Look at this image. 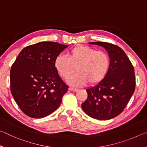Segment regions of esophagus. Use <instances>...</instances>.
Listing matches in <instances>:
<instances>
[{
	"instance_id": "esophagus-1",
	"label": "esophagus",
	"mask_w": 147,
	"mask_h": 147,
	"mask_svg": "<svg viewBox=\"0 0 147 147\" xmlns=\"http://www.w3.org/2000/svg\"><path fill=\"white\" fill-rule=\"evenodd\" d=\"M69 91H78V89H76V88H69Z\"/></svg>"
}]
</instances>
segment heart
I'll return each mask as SVG.
<instances>
[{"label":"heart","mask_w":147,"mask_h":147,"mask_svg":"<svg viewBox=\"0 0 147 147\" xmlns=\"http://www.w3.org/2000/svg\"><path fill=\"white\" fill-rule=\"evenodd\" d=\"M68 57L59 54L55 59V67L62 78L68 79L76 67L77 73L68 80L69 84L80 86L88 82L94 85L106 75L110 65L108 54L91 47L78 45L69 51Z\"/></svg>","instance_id":"b5f03b06"}]
</instances>
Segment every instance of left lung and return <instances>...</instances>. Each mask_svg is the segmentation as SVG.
<instances>
[{"label": "left lung", "mask_w": 147, "mask_h": 147, "mask_svg": "<svg viewBox=\"0 0 147 147\" xmlns=\"http://www.w3.org/2000/svg\"><path fill=\"white\" fill-rule=\"evenodd\" d=\"M104 47L110 59L106 75L96 85L86 89L88 98L82 104L87 115L98 120H108L119 115L125 108L135 91L134 69L120 47L106 42H91Z\"/></svg>", "instance_id": "8db88e82"}]
</instances>
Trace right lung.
<instances>
[{
    "label": "right lung",
    "mask_w": 147,
    "mask_h": 147,
    "mask_svg": "<svg viewBox=\"0 0 147 147\" xmlns=\"http://www.w3.org/2000/svg\"><path fill=\"white\" fill-rule=\"evenodd\" d=\"M67 47L51 41L32 45L22 50L12 65L11 93L26 115L45 117L60 105L69 86L59 77L54 63Z\"/></svg>",
    "instance_id": "obj_1"
}]
</instances>
